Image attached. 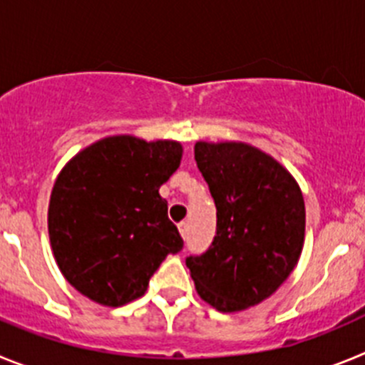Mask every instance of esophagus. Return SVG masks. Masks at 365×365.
<instances>
[{
	"mask_svg": "<svg viewBox=\"0 0 365 365\" xmlns=\"http://www.w3.org/2000/svg\"><path fill=\"white\" fill-rule=\"evenodd\" d=\"M179 232L180 235H182V240H186V235H188V222L186 221L179 222Z\"/></svg>",
	"mask_w": 365,
	"mask_h": 365,
	"instance_id": "1",
	"label": "esophagus"
}]
</instances>
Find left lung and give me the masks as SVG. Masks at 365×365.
Instances as JSON below:
<instances>
[{"mask_svg": "<svg viewBox=\"0 0 365 365\" xmlns=\"http://www.w3.org/2000/svg\"><path fill=\"white\" fill-rule=\"evenodd\" d=\"M199 172L217 208V234L186 257L197 294L221 312L257 305L285 282L302 256L305 202L285 166L247 143L195 144Z\"/></svg>", "mask_w": 365, "mask_h": 365, "instance_id": "8db88e82", "label": "left lung"}]
</instances>
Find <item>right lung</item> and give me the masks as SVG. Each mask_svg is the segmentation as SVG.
<instances>
[{"instance_id": "add662e5", "label": "right lung", "mask_w": 365, "mask_h": 365, "mask_svg": "<svg viewBox=\"0 0 365 365\" xmlns=\"http://www.w3.org/2000/svg\"><path fill=\"white\" fill-rule=\"evenodd\" d=\"M182 146L113 135L83 148L51 192L49 240L63 278L93 302L120 307L144 296L168 254L182 248L159 188Z\"/></svg>"}]
</instances>
